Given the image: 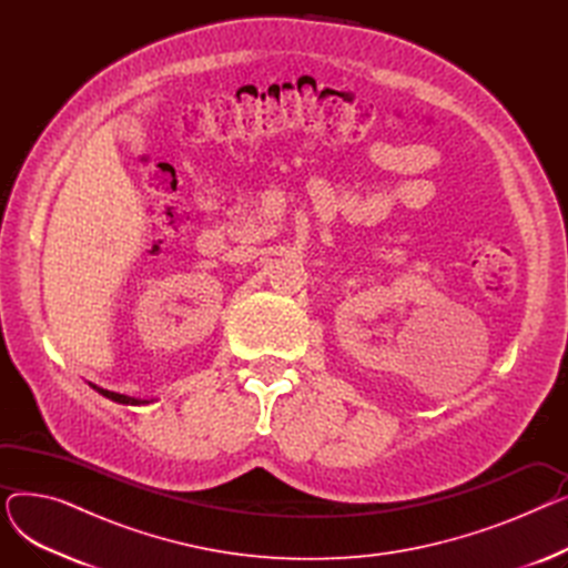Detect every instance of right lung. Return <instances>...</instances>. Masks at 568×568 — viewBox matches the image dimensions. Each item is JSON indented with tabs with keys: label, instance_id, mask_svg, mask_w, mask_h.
Masks as SVG:
<instances>
[{
	"label": "right lung",
	"instance_id": "add662e5",
	"mask_svg": "<svg viewBox=\"0 0 568 568\" xmlns=\"http://www.w3.org/2000/svg\"><path fill=\"white\" fill-rule=\"evenodd\" d=\"M94 386V384H92ZM94 389L101 394V396H105V398H110V400H114V403H122V405H146L149 400H142V398H131V396H124V394H114V392H108V389H101V386H94Z\"/></svg>",
	"mask_w": 568,
	"mask_h": 568
}]
</instances>
